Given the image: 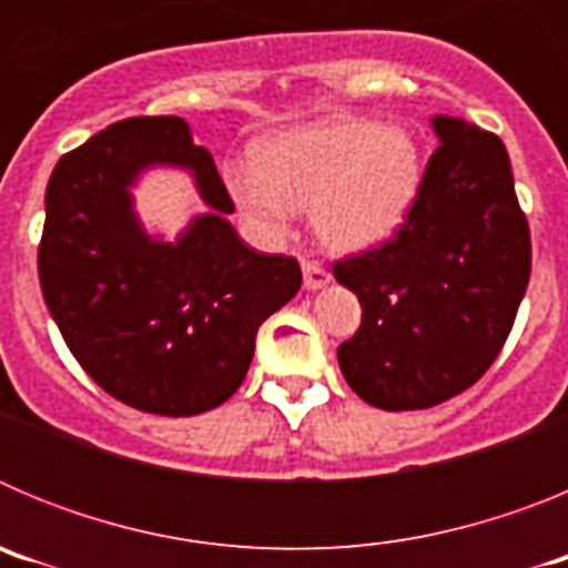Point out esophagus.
I'll use <instances>...</instances> for the list:
<instances>
[{"label": "esophagus", "mask_w": 568, "mask_h": 568, "mask_svg": "<svg viewBox=\"0 0 568 568\" xmlns=\"http://www.w3.org/2000/svg\"><path fill=\"white\" fill-rule=\"evenodd\" d=\"M301 270H304V287L307 290H321L329 284V273L321 264H315V261H304Z\"/></svg>", "instance_id": "esophagus-1"}]
</instances>
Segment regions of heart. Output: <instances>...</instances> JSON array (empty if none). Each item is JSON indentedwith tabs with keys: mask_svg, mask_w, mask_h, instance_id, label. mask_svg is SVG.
Here are the masks:
<instances>
[{
	"mask_svg": "<svg viewBox=\"0 0 568 568\" xmlns=\"http://www.w3.org/2000/svg\"><path fill=\"white\" fill-rule=\"evenodd\" d=\"M241 215L267 241L290 233L295 210H310L315 235L333 253H364L393 239L424 184L420 144L406 128L329 115L267 135L255 168L224 170Z\"/></svg>",
	"mask_w": 568,
	"mask_h": 568,
	"instance_id": "b5f03b06",
	"label": "heart"
}]
</instances>
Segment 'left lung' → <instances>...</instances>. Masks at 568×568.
Wrapping results in <instances>:
<instances>
[{
	"label": "left lung",
	"instance_id": "left-lung-1",
	"mask_svg": "<svg viewBox=\"0 0 568 568\" xmlns=\"http://www.w3.org/2000/svg\"><path fill=\"white\" fill-rule=\"evenodd\" d=\"M438 150L393 241L335 264L364 318L338 346L346 384L404 413L464 393L509 338L531 270L511 164L495 133L435 115Z\"/></svg>",
	"mask_w": 568,
	"mask_h": 568
}]
</instances>
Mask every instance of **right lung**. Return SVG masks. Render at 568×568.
Segmentation results:
<instances>
[{
    "mask_svg": "<svg viewBox=\"0 0 568 568\" xmlns=\"http://www.w3.org/2000/svg\"><path fill=\"white\" fill-rule=\"evenodd\" d=\"M191 173L209 213L164 242L138 222L142 172ZM213 155L179 115H135L70 150L50 173L39 284L59 333L104 393L142 413L199 415L241 386L255 333L298 293L287 255L250 250Z\"/></svg>",
    "mask_w": 568,
    "mask_h": 568,
    "instance_id": "right-lung-1",
    "label": "right lung"
}]
</instances>
